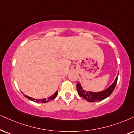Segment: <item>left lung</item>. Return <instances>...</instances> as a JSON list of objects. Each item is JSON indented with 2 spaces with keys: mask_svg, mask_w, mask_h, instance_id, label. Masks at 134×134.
<instances>
[{
  "mask_svg": "<svg viewBox=\"0 0 134 134\" xmlns=\"http://www.w3.org/2000/svg\"><path fill=\"white\" fill-rule=\"evenodd\" d=\"M119 75V74H118ZM118 76H117L116 80L111 86H109L107 89L104 90L99 92H92V91H86L82 88V87L80 83L78 82L77 84V89L78 94L80 96L82 97L83 99L88 101V102H94V101H100L106 99L110 96L113 92L116 87L118 82Z\"/></svg>",
  "mask_w": 134,
  "mask_h": 134,
  "instance_id": "left-lung-1",
  "label": "left lung"
}]
</instances>
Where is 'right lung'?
Wrapping results in <instances>:
<instances>
[{
    "instance_id": "1",
    "label": "right lung",
    "mask_w": 134,
    "mask_h": 134,
    "mask_svg": "<svg viewBox=\"0 0 134 134\" xmlns=\"http://www.w3.org/2000/svg\"><path fill=\"white\" fill-rule=\"evenodd\" d=\"M57 94H58V92H57V91H55V93L54 94H52V96H49V98H47V99H46V98H44V99H35V98L30 97V96H28L27 95H25V97H26V98H28V99H30V100L35 101V102H36V103H47V102H50V101H52V99H55V98H56V96H57Z\"/></svg>"
}]
</instances>
